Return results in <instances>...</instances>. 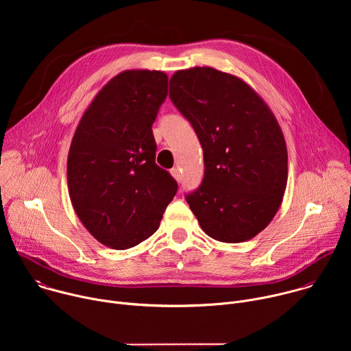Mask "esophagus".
I'll use <instances>...</instances> for the list:
<instances>
[{
	"label": "esophagus",
	"instance_id": "34e87169",
	"mask_svg": "<svg viewBox=\"0 0 351 351\" xmlns=\"http://www.w3.org/2000/svg\"><path fill=\"white\" fill-rule=\"evenodd\" d=\"M171 175L175 178L176 182H180V180H182V175H180V169H179V168L171 169Z\"/></svg>",
	"mask_w": 351,
	"mask_h": 351
}]
</instances>
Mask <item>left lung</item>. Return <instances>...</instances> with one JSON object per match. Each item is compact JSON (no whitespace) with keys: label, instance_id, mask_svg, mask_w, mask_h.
I'll list each match as a JSON object with an SVG mask.
<instances>
[{"label":"left lung","instance_id":"obj_1","mask_svg":"<svg viewBox=\"0 0 351 351\" xmlns=\"http://www.w3.org/2000/svg\"><path fill=\"white\" fill-rule=\"evenodd\" d=\"M169 97L204 152V178L186 195L199 226L223 243L247 241L278 213L287 184L283 132L243 79L210 66L176 71Z\"/></svg>","mask_w":351,"mask_h":351}]
</instances>
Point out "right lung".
<instances>
[{
    "mask_svg": "<svg viewBox=\"0 0 351 351\" xmlns=\"http://www.w3.org/2000/svg\"><path fill=\"white\" fill-rule=\"evenodd\" d=\"M167 95L162 71H123L97 93L75 130L71 203L91 236L114 250L154 234L176 194V180L156 164L152 130Z\"/></svg>",
    "mask_w": 351,
    "mask_h": 351,
    "instance_id": "1",
    "label": "right lung"
}]
</instances>
